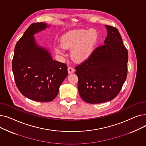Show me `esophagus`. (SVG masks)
I'll return each instance as SVG.
<instances>
[{"label":"esophagus","instance_id":"obj_1","mask_svg":"<svg viewBox=\"0 0 146 146\" xmlns=\"http://www.w3.org/2000/svg\"><path fill=\"white\" fill-rule=\"evenodd\" d=\"M67 70H68V74H72L74 72V69L72 67H68L67 68Z\"/></svg>","mask_w":146,"mask_h":146}]
</instances>
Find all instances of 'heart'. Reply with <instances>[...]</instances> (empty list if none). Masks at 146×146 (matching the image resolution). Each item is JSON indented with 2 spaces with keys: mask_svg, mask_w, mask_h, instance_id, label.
I'll return each instance as SVG.
<instances>
[{
  "mask_svg": "<svg viewBox=\"0 0 146 146\" xmlns=\"http://www.w3.org/2000/svg\"><path fill=\"white\" fill-rule=\"evenodd\" d=\"M61 45L57 50L63 54L64 49H72L71 56L76 62L87 60L94 53L98 42V33L95 29H76L69 31L61 38Z\"/></svg>",
  "mask_w": 146,
  "mask_h": 146,
  "instance_id": "heart-1",
  "label": "heart"
}]
</instances>
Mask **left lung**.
Returning <instances> with one entry per match:
<instances>
[{"label": "left lung", "instance_id": "obj_1", "mask_svg": "<svg viewBox=\"0 0 146 146\" xmlns=\"http://www.w3.org/2000/svg\"><path fill=\"white\" fill-rule=\"evenodd\" d=\"M107 36L86 61L76 67L78 90L83 100L101 104L112 100L120 92L127 75L128 51L116 28L105 25Z\"/></svg>", "mask_w": 146, "mask_h": 146}]
</instances>
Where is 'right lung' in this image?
Returning <instances> with one entry per match:
<instances>
[{
	"mask_svg": "<svg viewBox=\"0 0 146 146\" xmlns=\"http://www.w3.org/2000/svg\"><path fill=\"white\" fill-rule=\"evenodd\" d=\"M50 26L44 22L31 25L17 42L12 60L18 89L23 95L37 102L55 99L68 74L67 65L54 60L50 50L38 44L34 36Z\"/></svg>",
	"mask_w": 146,
	"mask_h": 146,
	"instance_id": "add662e5",
	"label": "right lung"
}]
</instances>
